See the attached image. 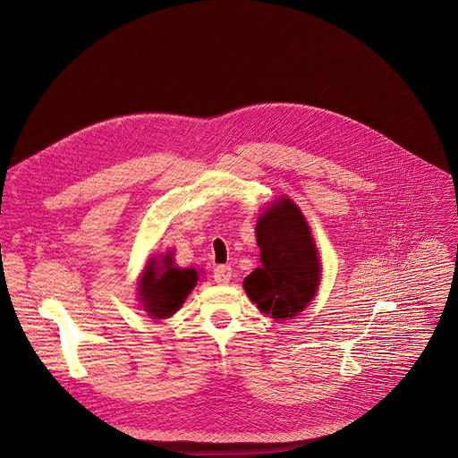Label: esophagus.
Returning a JSON list of instances; mask_svg holds the SVG:
<instances>
[{"label": "esophagus", "instance_id": "obj_1", "mask_svg": "<svg viewBox=\"0 0 458 458\" xmlns=\"http://www.w3.org/2000/svg\"><path fill=\"white\" fill-rule=\"evenodd\" d=\"M231 276H233V273H231V267H229V266L220 264V266H216V267L213 269V278H215L216 284H227V282L231 280Z\"/></svg>", "mask_w": 458, "mask_h": 458}]
</instances>
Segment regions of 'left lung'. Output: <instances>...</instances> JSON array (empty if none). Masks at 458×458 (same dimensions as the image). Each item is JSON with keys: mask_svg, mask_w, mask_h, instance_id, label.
<instances>
[{"mask_svg": "<svg viewBox=\"0 0 458 458\" xmlns=\"http://www.w3.org/2000/svg\"><path fill=\"white\" fill-rule=\"evenodd\" d=\"M256 238L261 249V267L243 282L249 298L262 314L273 319H293L316 296L321 282V262L310 227L287 197L262 211Z\"/></svg>", "mask_w": 458, "mask_h": 458, "instance_id": "1", "label": "left lung"}]
</instances>
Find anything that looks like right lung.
Instances as JSON below:
<instances>
[{
  "instance_id": "add662e5",
  "label": "right lung",
  "mask_w": 458,
  "mask_h": 458,
  "mask_svg": "<svg viewBox=\"0 0 458 458\" xmlns=\"http://www.w3.org/2000/svg\"><path fill=\"white\" fill-rule=\"evenodd\" d=\"M199 273L194 267L174 266L173 252L151 258L139 278V300L151 319H167L176 314L197 285Z\"/></svg>"
}]
</instances>
